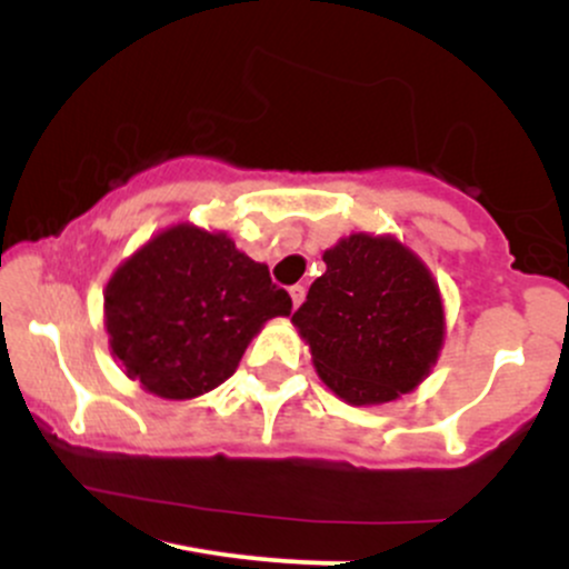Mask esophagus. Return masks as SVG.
<instances>
[{"instance_id":"obj_1","label":"esophagus","mask_w":569,"mask_h":569,"mask_svg":"<svg viewBox=\"0 0 569 569\" xmlns=\"http://www.w3.org/2000/svg\"><path fill=\"white\" fill-rule=\"evenodd\" d=\"M289 293H291V302H293V307H299L305 302V286H291L289 289Z\"/></svg>"}]
</instances>
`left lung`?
<instances>
[{
    "label": "left lung",
    "instance_id": "8db88e82",
    "mask_svg": "<svg viewBox=\"0 0 569 569\" xmlns=\"http://www.w3.org/2000/svg\"><path fill=\"white\" fill-rule=\"evenodd\" d=\"M323 262L291 318L318 377L352 407L415 390L443 345V305L428 267L390 234L367 232L339 240Z\"/></svg>",
    "mask_w": 569,
    "mask_h": 569
}]
</instances>
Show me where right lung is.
Instances as JSON below:
<instances>
[{
  "label": "right lung",
  "mask_w": 569,
  "mask_h": 569,
  "mask_svg": "<svg viewBox=\"0 0 569 569\" xmlns=\"http://www.w3.org/2000/svg\"><path fill=\"white\" fill-rule=\"evenodd\" d=\"M291 297L267 264L238 251L227 232L176 224L154 234L109 278V348L147 393L187 401L219 388L270 318Z\"/></svg>",
  "instance_id": "1"
}]
</instances>
